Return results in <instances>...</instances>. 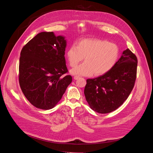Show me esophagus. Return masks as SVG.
<instances>
[{"mask_svg":"<svg viewBox=\"0 0 153 153\" xmlns=\"http://www.w3.org/2000/svg\"><path fill=\"white\" fill-rule=\"evenodd\" d=\"M80 77L79 76H75L74 77V79L75 80H77V79H80Z\"/></svg>","mask_w":153,"mask_h":153,"instance_id":"esophagus-1","label":"esophagus"}]
</instances>
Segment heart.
<instances>
[{"label":"heart","mask_w":153,"mask_h":153,"mask_svg":"<svg viewBox=\"0 0 153 153\" xmlns=\"http://www.w3.org/2000/svg\"><path fill=\"white\" fill-rule=\"evenodd\" d=\"M119 56V49L114 43L98 39L80 40L73 45L67 52L71 67H75L85 57V62L71 71L73 74L82 76H101L110 71Z\"/></svg>","instance_id":"heart-1"}]
</instances>
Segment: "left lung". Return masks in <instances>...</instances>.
Wrapping results in <instances>:
<instances>
[{
	"label": "left lung",
	"instance_id": "obj_1",
	"mask_svg": "<svg viewBox=\"0 0 153 153\" xmlns=\"http://www.w3.org/2000/svg\"><path fill=\"white\" fill-rule=\"evenodd\" d=\"M137 67L136 56L128 48L123 51L110 71L98 77L87 79L84 94L92 110L105 114L120 106L134 88Z\"/></svg>",
	"mask_w": 153,
	"mask_h": 153
}]
</instances>
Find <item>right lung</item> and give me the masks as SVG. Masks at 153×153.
<instances>
[{
	"label": "right lung",
	"mask_w": 153,
	"mask_h": 153,
	"mask_svg": "<svg viewBox=\"0 0 153 153\" xmlns=\"http://www.w3.org/2000/svg\"><path fill=\"white\" fill-rule=\"evenodd\" d=\"M67 41L53 32L37 34L22 48L19 60L20 88L35 107L50 110L60 100L72 82L65 59Z\"/></svg>",
	"instance_id": "obj_1"
}]
</instances>
